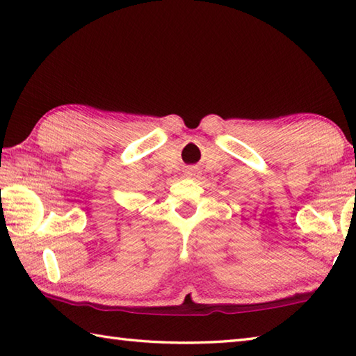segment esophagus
I'll list each match as a JSON object with an SVG mask.
<instances>
[{
  "label": "esophagus",
  "instance_id": "esophagus-1",
  "mask_svg": "<svg viewBox=\"0 0 356 356\" xmlns=\"http://www.w3.org/2000/svg\"><path fill=\"white\" fill-rule=\"evenodd\" d=\"M186 174H188V176H190V177H195V176H197V174H199V172H197V171H195V170H193V168H191V170H188V171H186Z\"/></svg>",
  "mask_w": 356,
  "mask_h": 356
}]
</instances>
